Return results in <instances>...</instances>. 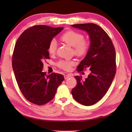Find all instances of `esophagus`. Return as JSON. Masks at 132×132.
Returning <instances> with one entry per match:
<instances>
[{
    "label": "esophagus",
    "instance_id": "1",
    "mask_svg": "<svg viewBox=\"0 0 132 132\" xmlns=\"http://www.w3.org/2000/svg\"><path fill=\"white\" fill-rule=\"evenodd\" d=\"M64 79L65 80H68V79H69V78H70L71 77V75H66L64 76Z\"/></svg>",
    "mask_w": 132,
    "mask_h": 132
}]
</instances>
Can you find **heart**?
I'll return each instance as SVG.
<instances>
[{
	"label": "heart",
	"mask_w": 132,
	"mask_h": 132,
	"mask_svg": "<svg viewBox=\"0 0 132 132\" xmlns=\"http://www.w3.org/2000/svg\"><path fill=\"white\" fill-rule=\"evenodd\" d=\"M84 36L79 32L74 31H69L62 35L61 39L73 47V52L78 56H82L86 55L89 49V43L83 39ZM57 48V42L55 39H52L48 45V51L50 54L55 53ZM75 64L73 61H61L58 62L59 68L65 70H69L71 67Z\"/></svg>",
	"instance_id": "1"
}]
</instances>
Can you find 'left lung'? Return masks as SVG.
Listing matches in <instances>:
<instances>
[{
	"label": "left lung",
	"mask_w": 132,
	"mask_h": 132,
	"mask_svg": "<svg viewBox=\"0 0 132 132\" xmlns=\"http://www.w3.org/2000/svg\"><path fill=\"white\" fill-rule=\"evenodd\" d=\"M71 26L86 31L90 42L87 53L77 69L80 71L88 68L90 73L84 80L81 76H75L77 84L71 90V94L79 103L92 105L104 97L115 77V48L108 35L98 25L88 23Z\"/></svg>",
	"instance_id": "obj_1"
}]
</instances>
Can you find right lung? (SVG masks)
<instances>
[{"label": "right lung", "instance_id": "add662e5", "mask_svg": "<svg viewBox=\"0 0 132 132\" xmlns=\"http://www.w3.org/2000/svg\"><path fill=\"white\" fill-rule=\"evenodd\" d=\"M63 27L35 26L28 28L18 38L12 57V66L21 92L27 100L41 105L54 98L63 76L42 71L43 61L50 59L48 45Z\"/></svg>", "mask_w": 132, "mask_h": 132}]
</instances>
